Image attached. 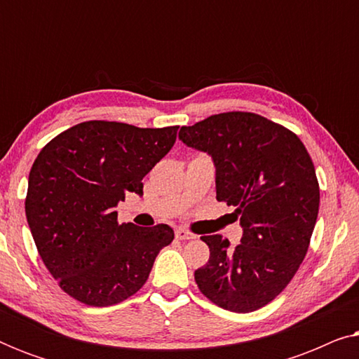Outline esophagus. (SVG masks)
<instances>
[{"label":"esophagus","mask_w":359,"mask_h":359,"mask_svg":"<svg viewBox=\"0 0 359 359\" xmlns=\"http://www.w3.org/2000/svg\"><path fill=\"white\" fill-rule=\"evenodd\" d=\"M175 235H176V238H178V240H193V238H196L194 233H191L184 229H176Z\"/></svg>","instance_id":"obj_1"}]
</instances>
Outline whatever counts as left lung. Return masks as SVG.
I'll return each mask as SVG.
<instances>
[{"label":"left lung","instance_id":"left-lung-1","mask_svg":"<svg viewBox=\"0 0 359 359\" xmlns=\"http://www.w3.org/2000/svg\"><path fill=\"white\" fill-rule=\"evenodd\" d=\"M180 139L212 156L217 201L237 208L243 227L235 248L220 235L201 237L210 257L194 271L196 284L225 311H258L306 258L320 204L311 155L292 130L243 111L181 127Z\"/></svg>","mask_w":359,"mask_h":359}]
</instances>
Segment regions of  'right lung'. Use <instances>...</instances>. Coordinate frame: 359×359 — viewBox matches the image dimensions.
Listing matches in <instances>:
<instances>
[{
  "label": "right lung",
  "instance_id": "obj_1",
  "mask_svg": "<svg viewBox=\"0 0 359 359\" xmlns=\"http://www.w3.org/2000/svg\"><path fill=\"white\" fill-rule=\"evenodd\" d=\"M178 129L86 121L53 137L37 155L26 217L43 264L68 296L93 307L126 301L173 242L166 224H119L114 208L126 193L144 194L142 180L171 150Z\"/></svg>",
  "mask_w": 359,
  "mask_h": 359
}]
</instances>
